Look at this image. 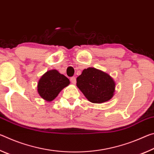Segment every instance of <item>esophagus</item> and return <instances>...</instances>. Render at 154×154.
I'll return each instance as SVG.
<instances>
[{
    "label": "esophagus",
    "mask_w": 154,
    "mask_h": 154,
    "mask_svg": "<svg viewBox=\"0 0 154 154\" xmlns=\"http://www.w3.org/2000/svg\"><path fill=\"white\" fill-rule=\"evenodd\" d=\"M70 80H71V82L72 84H75V83H76V78H75V77H71V79Z\"/></svg>",
    "instance_id": "obj_1"
}]
</instances>
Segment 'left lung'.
I'll list each match as a JSON object with an SVG mask.
<instances>
[{
	"instance_id": "8db88e82",
	"label": "left lung",
	"mask_w": 154,
	"mask_h": 154,
	"mask_svg": "<svg viewBox=\"0 0 154 154\" xmlns=\"http://www.w3.org/2000/svg\"><path fill=\"white\" fill-rule=\"evenodd\" d=\"M77 86L90 102L100 104L113 97L116 82L106 72L89 67L77 78Z\"/></svg>"
}]
</instances>
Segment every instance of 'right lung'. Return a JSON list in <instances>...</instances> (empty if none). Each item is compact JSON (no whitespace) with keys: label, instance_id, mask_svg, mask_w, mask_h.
<instances>
[{"label":"right lung","instance_id":"right-lung-1","mask_svg":"<svg viewBox=\"0 0 154 154\" xmlns=\"http://www.w3.org/2000/svg\"><path fill=\"white\" fill-rule=\"evenodd\" d=\"M70 84V81L56 69L44 73L37 83V92L44 100L51 102L54 100L60 91Z\"/></svg>","mask_w":154,"mask_h":154}]
</instances>
